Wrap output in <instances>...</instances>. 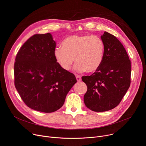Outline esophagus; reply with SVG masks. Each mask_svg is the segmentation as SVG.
Instances as JSON below:
<instances>
[{
	"label": "esophagus",
	"instance_id": "1",
	"mask_svg": "<svg viewBox=\"0 0 146 146\" xmlns=\"http://www.w3.org/2000/svg\"><path fill=\"white\" fill-rule=\"evenodd\" d=\"M76 80H77L78 82H80V81H81V78L80 76H76Z\"/></svg>",
	"mask_w": 146,
	"mask_h": 146
}]
</instances>
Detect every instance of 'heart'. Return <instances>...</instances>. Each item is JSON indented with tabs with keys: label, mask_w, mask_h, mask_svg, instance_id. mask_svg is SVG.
<instances>
[{
	"label": "heart",
	"mask_w": 146,
	"mask_h": 146,
	"mask_svg": "<svg viewBox=\"0 0 146 146\" xmlns=\"http://www.w3.org/2000/svg\"><path fill=\"white\" fill-rule=\"evenodd\" d=\"M104 52V42L99 36L73 35L62 41V47L55 48L54 55L61 68L65 71L70 70L75 58V71L91 73L101 65Z\"/></svg>",
	"instance_id": "b5f03b06"
}]
</instances>
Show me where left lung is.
Wrapping results in <instances>:
<instances>
[{"mask_svg": "<svg viewBox=\"0 0 146 146\" xmlns=\"http://www.w3.org/2000/svg\"><path fill=\"white\" fill-rule=\"evenodd\" d=\"M105 52L103 62L94 74L82 77L88 88L84 97L86 106L105 111L117 106L130 85L131 63L120 41L105 31L101 36Z\"/></svg>", "mask_w": 146, "mask_h": 146, "instance_id": "left-lung-1", "label": "left lung"}]
</instances>
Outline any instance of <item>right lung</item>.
Here are the masks:
<instances>
[{
    "label": "right lung",
    "mask_w": 146,
    "mask_h": 146,
    "mask_svg": "<svg viewBox=\"0 0 146 146\" xmlns=\"http://www.w3.org/2000/svg\"><path fill=\"white\" fill-rule=\"evenodd\" d=\"M55 47L50 33L35 35L21 46L15 62V85L21 98L30 108L44 113L61 108L76 82L56 61Z\"/></svg>",
    "instance_id": "obj_1"
}]
</instances>
